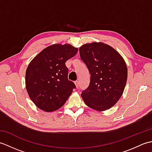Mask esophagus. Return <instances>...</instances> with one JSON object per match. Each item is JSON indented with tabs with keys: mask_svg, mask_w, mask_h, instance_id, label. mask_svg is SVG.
<instances>
[{
	"mask_svg": "<svg viewBox=\"0 0 152 152\" xmlns=\"http://www.w3.org/2000/svg\"><path fill=\"white\" fill-rule=\"evenodd\" d=\"M74 83H75V86L76 87V88H78V87H79V82L78 81H76L75 82H74Z\"/></svg>",
	"mask_w": 152,
	"mask_h": 152,
	"instance_id": "1",
	"label": "esophagus"
}]
</instances>
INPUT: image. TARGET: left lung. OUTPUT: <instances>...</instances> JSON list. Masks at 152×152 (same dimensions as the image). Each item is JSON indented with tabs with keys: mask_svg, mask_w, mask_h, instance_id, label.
<instances>
[{
	"mask_svg": "<svg viewBox=\"0 0 152 152\" xmlns=\"http://www.w3.org/2000/svg\"><path fill=\"white\" fill-rule=\"evenodd\" d=\"M79 50L91 75L89 86L81 94L83 101L99 112L110 109L120 99L127 82V68L124 58L102 42L85 44Z\"/></svg>",
	"mask_w": 152,
	"mask_h": 152,
	"instance_id": "left-lung-1",
	"label": "left lung"
}]
</instances>
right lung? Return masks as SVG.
<instances>
[{
  "label": "right lung",
  "instance_id": "obj_1",
  "mask_svg": "<svg viewBox=\"0 0 152 152\" xmlns=\"http://www.w3.org/2000/svg\"><path fill=\"white\" fill-rule=\"evenodd\" d=\"M78 50L69 44H53L31 61L25 73V86L30 99L38 108L47 112L57 110L76 88L68 80L65 63Z\"/></svg>",
  "mask_w": 152,
  "mask_h": 152
}]
</instances>
